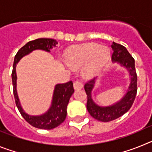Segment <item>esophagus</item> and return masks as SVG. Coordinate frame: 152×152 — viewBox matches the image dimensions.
I'll return each mask as SVG.
<instances>
[{
    "mask_svg": "<svg viewBox=\"0 0 152 152\" xmlns=\"http://www.w3.org/2000/svg\"><path fill=\"white\" fill-rule=\"evenodd\" d=\"M84 85H83V83L80 81V80H77L76 81H75L74 83V88L75 90H80V89H82Z\"/></svg>",
    "mask_w": 152,
    "mask_h": 152,
    "instance_id": "esophagus-1",
    "label": "esophagus"
}]
</instances>
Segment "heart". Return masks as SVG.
<instances>
[{
	"instance_id": "b5f03b06",
	"label": "heart",
	"mask_w": 152,
	"mask_h": 152,
	"mask_svg": "<svg viewBox=\"0 0 152 152\" xmlns=\"http://www.w3.org/2000/svg\"><path fill=\"white\" fill-rule=\"evenodd\" d=\"M109 56L110 51L107 47L87 44L67 52L65 61L69 66L75 68L88 64L84 69V75L86 77H92L100 72Z\"/></svg>"
}]
</instances>
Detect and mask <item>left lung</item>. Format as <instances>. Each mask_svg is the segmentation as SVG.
<instances>
[{"label":"left lung","mask_w":152,"mask_h":152,"mask_svg":"<svg viewBox=\"0 0 152 152\" xmlns=\"http://www.w3.org/2000/svg\"><path fill=\"white\" fill-rule=\"evenodd\" d=\"M113 52L112 61H117L122 67L127 68L130 75V84L126 94L121 100L109 107H100L94 102L91 92L94 87L95 78L88 80L84 85V90L88 96L87 109L91 116L101 122H110L120 117L128 112L135 99L137 94V75L135 68V60L126 47L113 42L111 45Z\"/></svg>","instance_id":"8db88e82"}]
</instances>
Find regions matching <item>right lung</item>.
Here are the masks:
<instances>
[{
  "label": "right lung",
  "mask_w": 152,
  "mask_h": 152,
  "mask_svg": "<svg viewBox=\"0 0 152 152\" xmlns=\"http://www.w3.org/2000/svg\"><path fill=\"white\" fill-rule=\"evenodd\" d=\"M58 42L53 39L41 38L33 40L26 44L17 52L14 58L12 71V82L13 91L16 105L24 119L31 126L42 129H52L64 121L67 116V106L70 97L73 94L74 90L72 81H68L64 84H56L55 87L52 105L49 110L40 116H30L24 112L19 100L17 92V74L16 65L24 56L28 55L36 49H42L46 52H50L53 47H56Z\"/></svg>",
  "instance_id": "add662e5"
}]
</instances>
